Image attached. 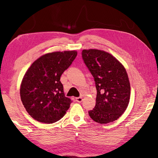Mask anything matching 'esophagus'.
I'll list each match as a JSON object with an SVG mask.
<instances>
[{"label":"esophagus","instance_id":"esophagus-1","mask_svg":"<svg viewBox=\"0 0 158 158\" xmlns=\"http://www.w3.org/2000/svg\"><path fill=\"white\" fill-rule=\"evenodd\" d=\"M76 101L77 102H81L83 101L82 97H78V98H76Z\"/></svg>","mask_w":158,"mask_h":158}]
</instances>
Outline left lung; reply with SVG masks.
Masks as SVG:
<instances>
[{
	"label": "left lung",
	"mask_w": 158,
	"mask_h": 158,
	"mask_svg": "<svg viewBox=\"0 0 158 158\" xmlns=\"http://www.w3.org/2000/svg\"><path fill=\"white\" fill-rule=\"evenodd\" d=\"M85 64L95 81L96 105L88 111L96 122L117 120L125 111L130 96V84L123 66L110 53L98 49H83Z\"/></svg>",
	"instance_id": "8db88e82"
}]
</instances>
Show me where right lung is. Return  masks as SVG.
Listing matches in <instances>:
<instances>
[{"label": "right lung", "mask_w": 158, "mask_h": 158, "mask_svg": "<svg viewBox=\"0 0 158 158\" xmlns=\"http://www.w3.org/2000/svg\"><path fill=\"white\" fill-rule=\"evenodd\" d=\"M77 55L75 51L47 53L33 62L26 73L20 97L26 111L35 120L56 122L69 109L72 100L65 96L60 77Z\"/></svg>", "instance_id": "add662e5"}]
</instances>
